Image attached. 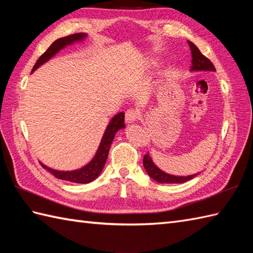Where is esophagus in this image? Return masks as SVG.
<instances>
[{
  "label": "esophagus",
  "mask_w": 253,
  "mask_h": 253,
  "mask_svg": "<svg viewBox=\"0 0 253 253\" xmlns=\"http://www.w3.org/2000/svg\"><path fill=\"white\" fill-rule=\"evenodd\" d=\"M139 117H140V114H139L138 111H136L135 109H129L125 113V120L127 123L136 122L139 120Z\"/></svg>",
  "instance_id": "esophagus-1"
}]
</instances>
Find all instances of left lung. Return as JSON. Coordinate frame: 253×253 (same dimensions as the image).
<instances>
[{"instance_id":"8db88e82","label":"left lung","mask_w":253,"mask_h":253,"mask_svg":"<svg viewBox=\"0 0 253 253\" xmlns=\"http://www.w3.org/2000/svg\"><path fill=\"white\" fill-rule=\"evenodd\" d=\"M188 44L190 46L191 56H192V60H191L192 65H191L190 71L215 72V67H214L213 63L210 61L207 56H204L200 52V50H199L198 47L192 43V42L188 41ZM143 166L144 169H146L148 175L155 181L161 182V184H181V182L190 180L193 178V177L197 176V174L190 175V176H174V175L166 174L163 170H161L158 166H155L153 161L151 160V157H150L149 152L147 154H144L143 157Z\"/></svg>"}]
</instances>
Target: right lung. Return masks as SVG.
<instances>
[{
  "instance_id": "1",
  "label": "right lung",
  "mask_w": 253,
  "mask_h": 253,
  "mask_svg": "<svg viewBox=\"0 0 253 253\" xmlns=\"http://www.w3.org/2000/svg\"><path fill=\"white\" fill-rule=\"evenodd\" d=\"M85 37H87V35L80 32V34L69 35L67 37L60 38V39L55 40L49 46V49H47L43 54L38 58V61L35 64V66L32 68L31 72H35L40 65H42V64L45 63L46 61H49L52 56H54L58 51L63 49V47H65L68 44H72L76 41H82ZM124 122H125V114H124L123 112L118 113V114H116L112 118L110 124L106 127V130L104 132L103 138H102L99 149L98 151H96L94 158L89 164L84 166L83 169H77V170H72V171H61V170H55L47 168V166L43 165L42 163L41 165L58 179L77 182V184H88V182L94 180L96 177L100 175L102 169H103L107 155H109L110 147L113 142V139L115 137L116 131L125 127Z\"/></svg>"
}]
</instances>
